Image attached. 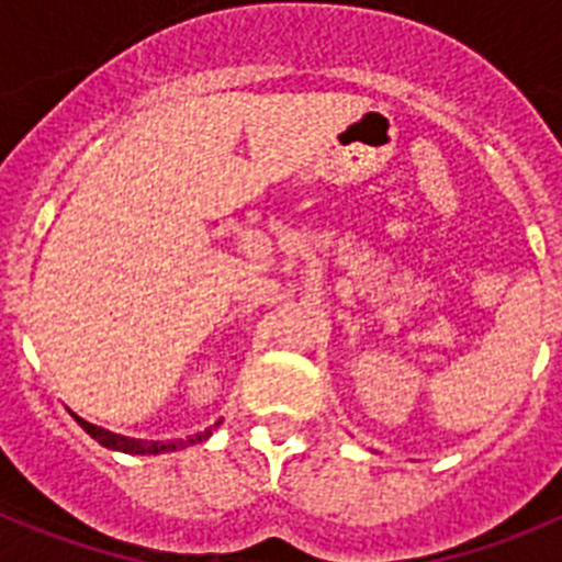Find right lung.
<instances>
[{"label":"right lung","mask_w":562,"mask_h":562,"mask_svg":"<svg viewBox=\"0 0 562 562\" xmlns=\"http://www.w3.org/2000/svg\"><path fill=\"white\" fill-rule=\"evenodd\" d=\"M81 422V428L87 430L92 439L98 441V445H103V448L109 450H121V453H134V456H160V453H173V450H182L188 448V445H196V441H205L207 436H211L213 428H220V422L213 425V428H207L205 434H196L191 436L188 441H154V445H143V441L137 439H126V436H117L112 434V430H103V428H95V425H89V422L78 419Z\"/></svg>","instance_id":"right-lung-1"}]
</instances>
